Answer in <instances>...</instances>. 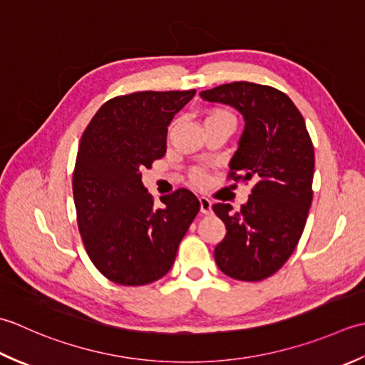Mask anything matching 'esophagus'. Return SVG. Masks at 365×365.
Returning a JSON list of instances; mask_svg holds the SVG:
<instances>
[{
	"label": "esophagus",
	"instance_id": "34e87169",
	"mask_svg": "<svg viewBox=\"0 0 365 365\" xmlns=\"http://www.w3.org/2000/svg\"><path fill=\"white\" fill-rule=\"evenodd\" d=\"M200 202V211H202V214H210L211 212V200L206 198V197H200L198 198Z\"/></svg>",
	"mask_w": 365,
	"mask_h": 365
}]
</instances>
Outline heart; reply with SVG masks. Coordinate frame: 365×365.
Masks as SVG:
<instances>
[{
	"label": "heart",
	"instance_id": "obj_1",
	"mask_svg": "<svg viewBox=\"0 0 365 365\" xmlns=\"http://www.w3.org/2000/svg\"><path fill=\"white\" fill-rule=\"evenodd\" d=\"M211 116H230L227 111H222V110H214L211 111L210 115H207L206 118H211ZM190 180L195 182V184H205L206 182V173L205 170L202 168H193L192 173H190Z\"/></svg>",
	"mask_w": 365,
	"mask_h": 365
}]
</instances>
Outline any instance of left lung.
<instances>
[{"mask_svg":"<svg viewBox=\"0 0 365 365\" xmlns=\"http://www.w3.org/2000/svg\"><path fill=\"white\" fill-rule=\"evenodd\" d=\"M200 96L242 113L245 128L228 180L254 182L241 210L212 205L227 227L214 250L215 263L232 279L264 280L292 257L306 227L314 197V143L301 111L276 88L233 81Z\"/></svg>","mask_w":365,"mask_h":365,"instance_id":"obj_1","label":"left lung"}]
</instances>
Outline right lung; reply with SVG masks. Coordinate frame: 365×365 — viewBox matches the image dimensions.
Returning a JSON list of instances; mask_svg holds the SVG:
<instances>
[{
	"mask_svg": "<svg viewBox=\"0 0 365 365\" xmlns=\"http://www.w3.org/2000/svg\"><path fill=\"white\" fill-rule=\"evenodd\" d=\"M193 96L195 89L118 96L81 135L72 175L78 232L93 264L118 285H148L165 276L200 211L187 189L155 207L141 184V170L167 151L170 121Z\"/></svg>",
	"mask_w": 365,
	"mask_h": 365,
	"instance_id": "add662e5",
	"label": "right lung"
}]
</instances>
